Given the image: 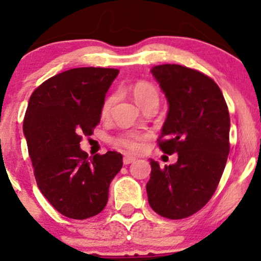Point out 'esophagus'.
<instances>
[{
	"label": "esophagus",
	"instance_id": "34e87169",
	"mask_svg": "<svg viewBox=\"0 0 261 261\" xmlns=\"http://www.w3.org/2000/svg\"><path fill=\"white\" fill-rule=\"evenodd\" d=\"M135 160H136V158L133 157V155L126 154V155H125V157H124V160H122V162H124V164H125V166H126V164L133 163V162H135Z\"/></svg>",
	"mask_w": 261,
	"mask_h": 261
}]
</instances>
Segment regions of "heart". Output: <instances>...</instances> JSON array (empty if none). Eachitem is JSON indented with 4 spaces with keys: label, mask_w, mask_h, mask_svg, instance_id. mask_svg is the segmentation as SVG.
I'll return each instance as SVG.
<instances>
[{
    "label": "heart",
    "mask_w": 261,
    "mask_h": 261,
    "mask_svg": "<svg viewBox=\"0 0 261 261\" xmlns=\"http://www.w3.org/2000/svg\"><path fill=\"white\" fill-rule=\"evenodd\" d=\"M134 97L136 103L140 106L142 101L147 100L149 98H158V92L157 89H155V87L153 85H151V83L139 82L134 87ZM114 99H115L114 95H110V97L107 98L103 104V114H107L109 112L114 103ZM115 142L118 143V145H121L124 146V147L131 149V151H136V149L140 147V139L139 136L135 134L124 135V136L116 139Z\"/></svg>",
    "instance_id": "b5f03b06"
}]
</instances>
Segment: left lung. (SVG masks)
I'll return each mask as SVG.
<instances>
[{
  "mask_svg": "<svg viewBox=\"0 0 261 261\" xmlns=\"http://www.w3.org/2000/svg\"><path fill=\"white\" fill-rule=\"evenodd\" d=\"M151 73L168 101L158 145L178 161L161 168L149 160L146 190L154 212L180 220L201 210L220 182L229 153L228 108L220 87L199 71L167 64Z\"/></svg>",
  "mask_w": 261,
  "mask_h": 261,
  "instance_id": "8db88e82",
  "label": "left lung"
}]
</instances>
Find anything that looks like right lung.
I'll list each match as a JSON object with an SVG mask.
<instances>
[{
    "label": "right lung",
    "mask_w": 261,
    "mask_h": 261,
    "mask_svg": "<svg viewBox=\"0 0 261 261\" xmlns=\"http://www.w3.org/2000/svg\"><path fill=\"white\" fill-rule=\"evenodd\" d=\"M115 68L80 67L56 74L33 92L23 133L41 194L61 215L86 220L103 211L122 155L88 154L80 147L100 121Z\"/></svg>",
    "instance_id": "obj_1"
}]
</instances>
